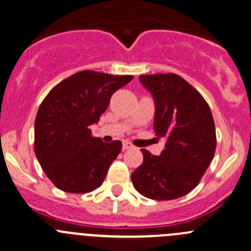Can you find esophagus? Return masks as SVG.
Segmentation results:
<instances>
[{
  "mask_svg": "<svg viewBox=\"0 0 251 251\" xmlns=\"http://www.w3.org/2000/svg\"><path fill=\"white\" fill-rule=\"evenodd\" d=\"M130 148H132V144L130 142H123V150H127Z\"/></svg>",
  "mask_w": 251,
  "mask_h": 251,
  "instance_id": "34e87169",
  "label": "esophagus"
}]
</instances>
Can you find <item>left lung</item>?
Masks as SVG:
<instances>
[{
  "mask_svg": "<svg viewBox=\"0 0 251 251\" xmlns=\"http://www.w3.org/2000/svg\"><path fill=\"white\" fill-rule=\"evenodd\" d=\"M139 80L154 97V130L166 144L160 156L142 149L143 163L131 176L133 186L148 199H179L196 188L214 157L212 112L202 95L174 73L139 75Z\"/></svg>",
  "mask_w": 251,
  "mask_h": 251,
  "instance_id": "8db88e82",
  "label": "left lung"
}]
</instances>
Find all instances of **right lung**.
Masks as SVG:
<instances>
[{
  "instance_id": "add662e5",
  "label": "right lung",
  "mask_w": 251,
  "mask_h": 251,
  "mask_svg": "<svg viewBox=\"0 0 251 251\" xmlns=\"http://www.w3.org/2000/svg\"><path fill=\"white\" fill-rule=\"evenodd\" d=\"M132 79L81 71L54 86L43 100L35 120V154L56 188L85 194L102 185L123 144L92 137L89 126L99 123L112 95Z\"/></svg>"
}]
</instances>
